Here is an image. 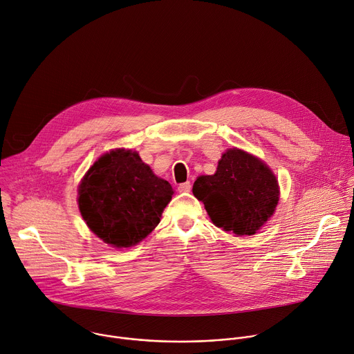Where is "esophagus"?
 Here are the masks:
<instances>
[{"instance_id":"1","label":"esophagus","mask_w":354,"mask_h":354,"mask_svg":"<svg viewBox=\"0 0 354 354\" xmlns=\"http://www.w3.org/2000/svg\"><path fill=\"white\" fill-rule=\"evenodd\" d=\"M178 190H179L180 193H187V192H190V190H192V185H190V182L180 183V185H179V187H178Z\"/></svg>"}]
</instances>
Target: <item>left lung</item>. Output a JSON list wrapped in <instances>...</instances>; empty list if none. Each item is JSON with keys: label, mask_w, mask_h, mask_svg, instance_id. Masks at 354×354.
Returning a JSON list of instances; mask_svg holds the SVG:
<instances>
[{"label": "left lung", "mask_w": 354, "mask_h": 354, "mask_svg": "<svg viewBox=\"0 0 354 354\" xmlns=\"http://www.w3.org/2000/svg\"><path fill=\"white\" fill-rule=\"evenodd\" d=\"M193 194L215 226L236 236L254 234L272 216L279 201L275 175L260 158L239 150H226L214 175H201Z\"/></svg>", "instance_id": "left-lung-1"}]
</instances>
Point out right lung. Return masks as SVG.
<instances>
[{
	"mask_svg": "<svg viewBox=\"0 0 354 354\" xmlns=\"http://www.w3.org/2000/svg\"><path fill=\"white\" fill-rule=\"evenodd\" d=\"M174 194L132 150L101 156L79 185V209L90 230L106 245L131 248L160 223Z\"/></svg>",
	"mask_w": 354,
	"mask_h": 354,
	"instance_id": "1",
	"label": "right lung"
}]
</instances>
